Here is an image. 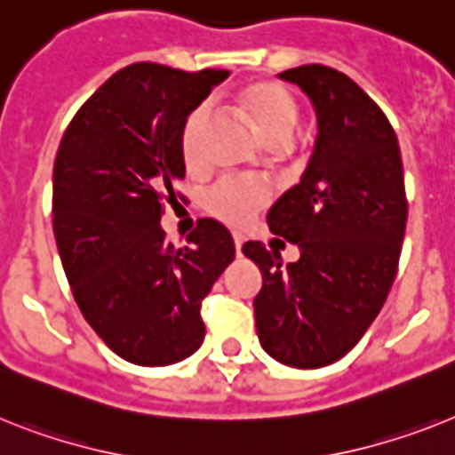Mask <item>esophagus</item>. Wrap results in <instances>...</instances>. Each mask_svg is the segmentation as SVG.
Segmentation results:
<instances>
[{
	"label": "esophagus",
	"mask_w": 455,
	"mask_h": 455,
	"mask_svg": "<svg viewBox=\"0 0 455 455\" xmlns=\"http://www.w3.org/2000/svg\"><path fill=\"white\" fill-rule=\"evenodd\" d=\"M234 243H235V254H243V243H245V238H243V235L240 234H234Z\"/></svg>",
	"instance_id": "obj_1"
}]
</instances>
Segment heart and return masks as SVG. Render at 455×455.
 Returning a JSON list of instances; mask_svg holds the SVG:
<instances>
[{"label": "heart", "mask_w": 455, "mask_h": 455, "mask_svg": "<svg viewBox=\"0 0 455 455\" xmlns=\"http://www.w3.org/2000/svg\"><path fill=\"white\" fill-rule=\"evenodd\" d=\"M240 104L257 129L259 139L268 148H282L289 143L296 122L299 104L282 85L270 80H257L240 90ZM208 106L201 104L187 116L180 132V150L187 166H198V132L204 127ZM270 201V187L263 180H220L210 187L204 196V205L210 215L224 224L243 227Z\"/></svg>", "instance_id": "obj_1"}]
</instances>
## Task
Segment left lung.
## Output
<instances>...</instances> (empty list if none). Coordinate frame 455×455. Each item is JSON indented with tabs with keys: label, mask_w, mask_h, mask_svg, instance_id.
Wrapping results in <instances>:
<instances>
[{
	"label": "left lung",
	"mask_w": 455,
	"mask_h": 455,
	"mask_svg": "<svg viewBox=\"0 0 455 455\" xmlns=\"http://www.w3.org/2000/svg\"><path fill=\"white\" fill-rule=\"evenodd\" d=\"M316 110V143L296 187L268 212L275 235L300 247L296 263L245 243L263 275L254 299L261 347L291 368L335 363L387 303L407 224L398 136L361 87L323 64L282 71Z\"/></svg>",
	"instance_id": "1"
}]
</instances>
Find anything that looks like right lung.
Wrapping results in <instances>:
<instances>
[{
    "label": "right lung",
    "mask_w": 455,
    "mask_h": 455,
    "mask_svg": "<svg viewBox=\"0 0 455 455\" xmlns=\"http://www.w3.org/2000/svg\"><path fill=\"white\" fill-rule=\"evenodd\" d=\"M228 71L139 62L99 87L67 127L52 171V231L76 303L94 333L136 365H171L205 338L201 303L235 245L204 217L173 247L166 201L185 178L187 116Z\"/></svg>",
    "instance_id": "obj_1"
}]
</instances>
